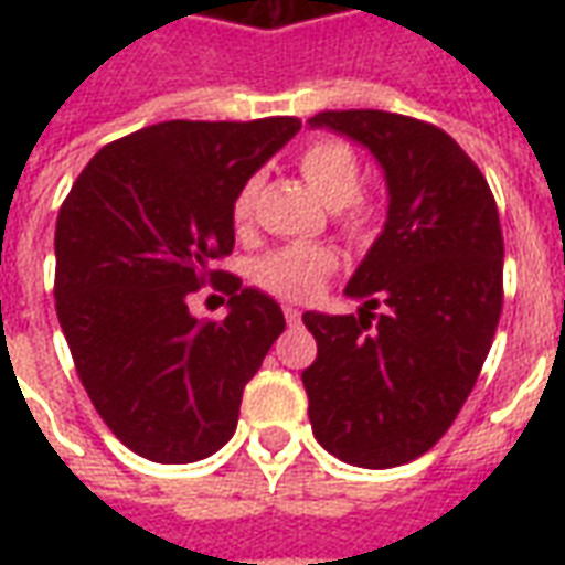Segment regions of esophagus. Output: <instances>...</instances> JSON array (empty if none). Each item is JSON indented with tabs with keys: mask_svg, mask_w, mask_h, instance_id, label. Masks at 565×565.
<instances>
[{
	"mask_svg": "<svg viewBox=\"0 0 565 565\" xmlns=\"http://www.w3.org/2000/svg\"><path fill=\"white\" fill-rule=\"evenodd\" d=\"M284 318H287V323H290V327H296V323L302 320V311L294 306H284Z\"/></svg>",
	"mask_w": 565,
	"mask_h": 565,
	"instance_id": "1",
	"label": "esophagus"
}]
</instances>
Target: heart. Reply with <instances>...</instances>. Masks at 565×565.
Wrapping results in <instances>:
<instances>
[{
  "mask_svg": "<svg viewBox=\"0 0 565 565\" xmlns=\"http://www.w3.org/2000/svg\"><path fill=\"white\" fill-rule=\"evenodd\" d=\"M296 169L306 178L308 186L318 193L327 205H332L335 223L348 238H363L375 221V209L369 196L360 193L363 166L356 150L348 141L335 136L311 139L306 148L296 153ZM259 178L250 174L235 190L230 202V217L238 233L250 230L254 221V202H257ZM339 266L335 250L327 245H287L275 247L250 263V278L259 290L281 299H308L318 290L327 275Z\"/></svg>",
  "mask_w": 565,
  "mask_h": 565,
  "instance_id": "heart-1",
  "label": "heart"
}]
</instances>
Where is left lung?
<instances>
[{"label": "left lung", "instance_id": "8db88e82", "mask_svg": "<svg viewBox=\"0 0 565 565\" xmlns=\"http://www.w3.org/2000/svg\"><path fill=\"white\" fill-rule=\"evenodd\" d=\"M308 124L366 145L391 190L384 233L344 290L360 315H302L318 342L302 372L308 417L332 457L391 469L448 433L493 344L505 254L497 199L426 120L351 108Z\"/></svg>", "mask_w": 565, "mask_h": 565}]
</instances>
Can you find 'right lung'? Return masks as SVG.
Returning <instances> with one entry per match:
<instances>
[{"label": "right lung", "instance_id": "1", "mask_svg": "<svg viewBox=\"0 0 565 565\" xmlns=\"http://www.w3.org/2000/svg\"><path fill=\"white\" fill-rule=\"evenodd\" d=\"M299 117L166 120L105 145L56 217V318L108 429L153 462H196L235 433L245 384L284 332L275 299L214 269L233 254L230 202ZM211 282L223 321L185 299Z\"/></svg>", "mask_w": 565, "mask_h": 565}]
</instances>
